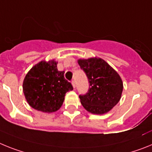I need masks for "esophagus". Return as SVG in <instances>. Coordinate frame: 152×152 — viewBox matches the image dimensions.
<instances>
[{
	"instance_id": "esophagus-1",
	"label": "esophagus",
	"mask_w": 152,
	"mask_h": 152,
	"mask_svg": "<svg viewBox=\"0 0 152 152\" xmlns=\"http://www.w3.org/2000/svg\"><path fill=\"white\" fill-rule=\"evenodd\" d=\"M72 86H73V88H76V82H75V80H72Z\"/></svg>"
}]
</instances>
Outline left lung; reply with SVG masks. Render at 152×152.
<instances>
[{
  "mask_svg": "<svg viewBox=\"0 0 152 152\" xmlns=\"http://www.w3.org/2000/svg\"><path fill=\"white\" fill-rule=\"evenodd\" d=\"M78 63L89 83L88 92L80 95L83 106L93 114L108 113L121 99L123 89L121 77L100 58L79 60Z\"/></svg>",
  "mask_w": 152,
  "mask_h": 152,
  "instance_id": "1",
  "label": "left lung"
}]
</instances>
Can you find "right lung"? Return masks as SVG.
<instances>
[{"label":"right lung","instance_id":"obj_1","mask_svg":"<svg viewBox=\"0 0 152 152\" xmlns=\"http://www.w3.org/2000/svg\"><path fill=\"white\" fill-rule=\"evenodd\" d=\"M57 62L41 61L27 72L23 83L25 98L34 109L53 113L60 109L67 92L72 90L71 83L58 71Z\"/></svg>","mask_w":152,"mask_h":152}]
</instances>
